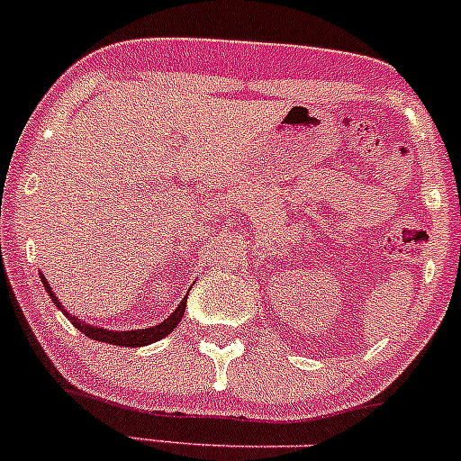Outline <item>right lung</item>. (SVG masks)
Returning a JSON list of instances; mask_svg holds the SVG:
<instances>
[{"label":"right lung","mask_w":461,"mask_h":461,"mask_svg":"<svg viewBox=\"0 0 461 461\" xmlns=\"http://www.w3.org/2000/svg\"><path fill=\"white\" fill-rule=\"evenodd\" d=\"M41 279H43V285L47 290V294H50V299L54 301L56 308H60L62 312L67 314V310L62 308V303L58 301V297L54 294V290L50 288V284L45 282V277L41 275ZM184 310H186V297L179 301V305L176 308L168 319H164L160 325L156 327H147V330H134V331H110V330H104V327H95V325H88V322H82L76 316L67 314V319L76 325V330H79L84 333V336L93 338V340H99V342H108V345H116V347H145V345H151V342H158L162 340L164 336H168L176 327L179 325V321H182L184 316Z\"/></svg>","instance_id":"right-lung-1"}]
</instances>
